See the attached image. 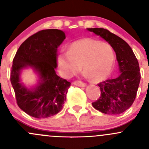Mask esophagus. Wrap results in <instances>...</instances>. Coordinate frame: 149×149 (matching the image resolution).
Here are the masks:
<instances>
[{
	"instance_id": "34e87169",
	"label": "esophagus",
	"mask_w": 149,
	"mask_h": 149,
	"mask_svg": "<svg viewBox=\"0 0 149 149\" xmlns=\"http://www.w3.org/2000/svg\"><path fill=\"white\" fill-rule=\"evenodd\" d=\"M73 84L76 86H81V87L86 86V84L84 83V82L81 81H75L73 82Z\"/></svg>"
}]
</instances>
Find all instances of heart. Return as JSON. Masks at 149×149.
Wrapping results in <instances>:
<instances>
[{
  "label": "heart",
  "instance_id": "1",
  "mask_svg": "<svg viewBox=\"0 0 149 149\" xmlns=\"http://www.w3.org/2000/svg\"><path fill=\"white\" fill-rule=\"evenodd\" d=\"M57 63L65 77L76 74L82 65L86 76H89L94 81H101L112 71L115 55L108 43L84 38L70 43L68 51H61Z\"/></svg>",
  "mask_w": 149,
  "mask_h": 149
}]
</instances>
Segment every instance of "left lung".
Here are the masks:
<instances>
[{"label": "left lung", "mask_w": 149, "mask_h": 149, "mask_svg": "<svg viewBox=\"0 0 149 149\" xmlns=\"http://www.w3.org/2000/svg\"><path fill=\"white\" fill-rule=\"evenodd\" d=\"M106 40L115 50L120 74L98 84L101 91L99 100L92 103L97 110L108 115H118L130 107L136 99L141 81L139 61L125 40L103 28H88Z\"/></svg>", "instance_id": "8db88e82"}]
</instances>
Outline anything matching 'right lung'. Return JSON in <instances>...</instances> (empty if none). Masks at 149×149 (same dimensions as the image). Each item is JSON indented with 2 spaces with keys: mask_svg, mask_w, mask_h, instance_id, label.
Returning <instances> with one entry per match:
<instances>
[{
  "mask_svg": "<svg viewBox=\"0 0 149 149\" xmlns=\"http://www.w3.org/2000/svg\"><path fill=\"white\" fill-rule=\"evenodd\" d=\"M65 39L59 29H45L26 39L13 60L10 83L21 109L35 118H46L63 109L70 83L55 73L58 48ZM30 67L39 76L38 84L28 89L20 83V73Z\"/></svg>",
  "mask_w": 149,
  "mask_h": 149,
  "instance_id": "obj_1",
  "label": "right lung"
}]
</instances>
